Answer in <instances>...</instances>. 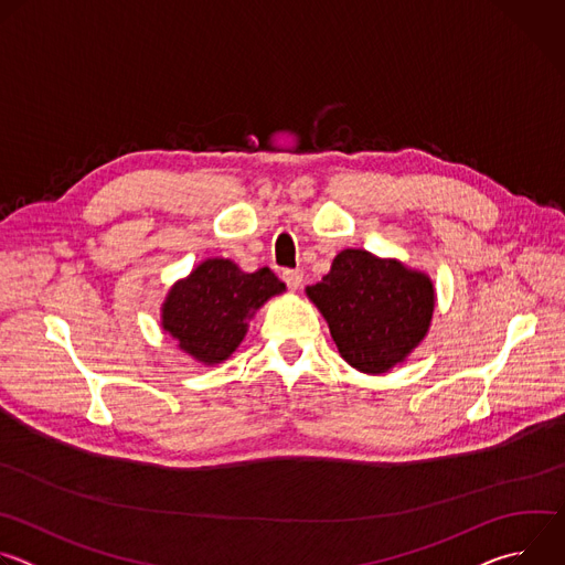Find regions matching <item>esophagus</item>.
Segmentation results:
<instances>
[{
    "label": "esophagus",
    "instance_id": "34e87169",
    "mask_svg": "<svg viewBox=\"0 0 565 565\" xmlns=\"http://www.w3.org/2000/svg\"><path fill=\"white\" fill-rule=\"evenodd\" d=\"M281 279L286 281V286H288L290 290H297V288L301 286V281H303V273H301V270H284V273H281Z\"/></svg>",
    "mask_w": 565,
    "mask_h": 565
}]
</instances>
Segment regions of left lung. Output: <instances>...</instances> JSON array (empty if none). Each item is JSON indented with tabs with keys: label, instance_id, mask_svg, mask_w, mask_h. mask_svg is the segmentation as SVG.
I'll return each instance as SVG.
<instances>
[{
	"label": "left lung",
	"instance_id": "1",
	"mask_svg": "<svg viewBox=\"0 0 565 565\" xmlns=\"http://www.w3.org/2000/svg\"><path fill=\"white\" fill-rule=\"evenodd\" d=\"M306 295L329 321L340 355L371 375L407 360L425 340L436 306L425 273L353 248L342 250Z\"/></svg>",
	"mask_w": 565,
	"mask_h": 565
}]
</instances>
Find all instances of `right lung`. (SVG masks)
Masks as SVG:
<instances>
[{"label": "right lung", "mask_w": 565, "mask_h": 565, "mask_svg": "<svg viewBox=\"0 0 565 565\" xmlns=\"http://www.w3.org/2000/svg\"><path fill=\"white\" fill-rule=\"evenodd\" d=\"M284 290L270 268L244 273L230 259H205L168 292L163 329L194 360L218 364L244 342L255 310Z\"/></svg>", "instance_id": "obj_1"}]
</instances>
